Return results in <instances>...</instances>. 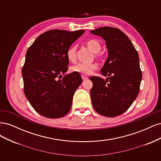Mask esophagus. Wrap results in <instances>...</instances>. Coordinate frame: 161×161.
Segmentation results:
<instances>
[{
    "instance_id": "1",
    "label": "esophagus",
    "mask_w": 161,
    "mask_h": 161,
    "mask_svg": "<svg viewBox=\"0 0 161 161\" xmlns=\"http://www.w3.org/2000/svg\"><path fill=\"white\" fill-rule=\"evenodd\" d=\"M81 77H82V80H86V79H88V77H87V76H85V75H81Z\"/></svg>"
}]
</instances>
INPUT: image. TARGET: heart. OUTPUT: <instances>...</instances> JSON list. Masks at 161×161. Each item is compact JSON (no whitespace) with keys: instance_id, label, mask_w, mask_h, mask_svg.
I'll return each mask as SVG.
<instances>
[{"instance_id":"heart-1","label":"heart","mask_w":161,"mask_h":161,"mask_svg":"<svg viewBox=\"0 0 161 161\" xmlns=\"http://www.w3.org/2000/svg\"><path fill=\"white\" fill-rule=\"evenodd\" d=\"M86 46L94 53V57L97 60H101L102 53H100L101 45L100 42L97 40H90L86 43ZM66 57L70 62H74L76 60V46H70L66 52ZM97 66L95 63H77L71 67V70L74 72L79 73L84 75H89L97 69Z\"/></svg>"}]
</instances>
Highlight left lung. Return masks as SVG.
I'll return each mask as SVG.
<instances>
[{"label":"left lung","instance_id":"left-lung-1","mask_svg":"<svg viewBox=\"0 0 161 161\" xmlns=\"http://www.w3.org/2000/svg\"><path fill=\"white\" fill-rule=\"evenodd\" d=\"M91 33L103 37L108 50V58L100 71L109 76L108 79L90 77L92 107L98 114L113 118L128 109L139 93L142 74L138 53L129 37L118 28L103 27Z\"/></svg>","mask_w":161,"mask_h":161}]
</instances>
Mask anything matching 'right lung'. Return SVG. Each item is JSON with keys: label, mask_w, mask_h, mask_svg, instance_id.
I'll list each match as a JSON object with an SVG mask.
<instances>
[{"label": "right lung", "mask_w": 161, "mask_h": 161, "mask_svg": "<svg viewBox=\"0 0 161 161\" xmlns=\"http://www.w3.org/2000/svg\"><path fill=\"white\" fill-rule=\"evenodd\" d=\"M84 30H53L37 37L28 48L22 69L24 93L38 114L60 118L70 110L73 95L82 83L79 73L65 75L69 47Z\"/></svg>", "instance_id": "1"}]
</instances>
